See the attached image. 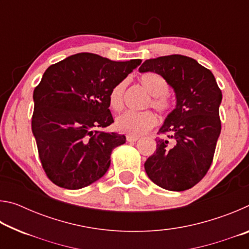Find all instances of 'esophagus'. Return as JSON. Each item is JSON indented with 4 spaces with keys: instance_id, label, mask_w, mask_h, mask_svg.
<instances>
[{
    "instance_id": "obj_1",
    "label": "esophagus",
    "mask_w": 249,
    "mask_h": 249,
    "mask_svg": "<svg viewBox=\"0 0 249 249\" xmlns=\"http://www.w3.org/2000/svg\"><path fill=\"white\" fill-rule=\"evenodd\" d=\"M126 140H127V142H136L140 140V137L138 136H133V135H128L127 137H126Z\"/></svg>"
}]
</instances>
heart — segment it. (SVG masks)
<instances>
[{"instance_id":"b5f03b06","label":"heart","mask_w":249,"mask_h":249,"mask_svg":"<svg viewBox=\"0 0 249 249\" xmlns=\"http://www.w3.org/2000/svg\"><path fill=\"white\" fill-rule=\"evenodd\" d=\"M140 81L145 90L151 95L148 105L163 113L169 109L170 103L166 94L169 91L167 80L158 73L148 72L142 74ZM126 89V81H121L113 88L108 94L109 107L115 111H120L124 105V94ZM157 124V117L150 111L144 112H125L117 116L115 121V127L121 133L133 135L145 134Z\"/></svg>"}]
</instances>
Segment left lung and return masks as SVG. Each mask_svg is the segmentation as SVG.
<instances>
[{
	"label": "left lung",
	"mask_w": 249,
	"mask_h": 249,
	"mask_svg": "<svg viewBox=\"0 0 249 249\" xmlns=\"http://www.w3.org/2000/svg\"><path fill=\"white\" fill-rule=\"evenodd\" d=\"M149 71L162 75L174 89L176 107L159 128L168 138H156L157 148L146 160V174L166 190H188L212 163L221 133L222 92L209 69L182 54L148 59L140 72Z\"/></svg>",
	"instance_id": "8db88e82"
}]
</instances>
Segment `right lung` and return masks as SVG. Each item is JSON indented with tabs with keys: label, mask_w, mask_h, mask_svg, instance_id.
Returning a JSON list of instances; mask_svg holds the SVG:
<instances>
[{
	"label": "right lung",
	"mask_w": 249,
	"mask_h": 249,
	"mask_svg": "<svg viewBox=\"0 0 249 249\" xmlns=\"http://www.w3.org/2000/svg\"><path fill=\"white\" fill-rule=\"evenodd\" d=\"M81 53L48 67L33 94L32 130L48 178L78 190L105 175L124 135L104 132L114 123L108 94L141 65Z\"/></svg>",
	"instance_id": "obj_1"
}]
</instances>
